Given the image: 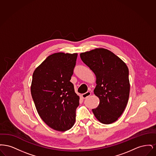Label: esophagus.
Returning <instances> with one entry per match:
<instances>
[{
  "label": "esophagus",
  "instance_id": "obj_1",
  "mask_svg": "<svg viewBox=\"0 0 156 156\" xmlns=\"http://www.w3.org/2000/svg\"><path fill=\"white\" fill-rule=\"evenodd\" d=\"M90 95H91V92H89V91H88V92H87L86 93L83 94L82 95V97L83 99H85V98H87V97L90 96Z\"/></svg>",
  "mask_w": 156,
  "mask_h": 156
}]
</instances>
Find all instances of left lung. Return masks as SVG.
Listing matches in <instances>:
<instances>
[{"label":"left lung","instance_id":"obj_1","mask_svg":"<svg viewBox=\"0 0 156 156\" xmlns=\"http://www.w3.org/2000/svg\"><path fill=\"white\" fill-rule=\"evenodd\" d=\"M80 57L97 78L94 92L100 102L92 110L95 116L106 125L116 122L124 111L129 97V69L126 64L105 48L82 52Z\"/></svg>","mask_w":156,"mask_h":156}]
</instances>
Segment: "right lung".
<instances>
[{
  "mask_svg": "<svg viewBox=\"0 0 156 156\" xmlns=\"http://www.w3.org/2000/svg\"><path fill=\"white\" fill-rule=\"evenodd\" d=\"M77 53H54L34 70L31 94L37 112L51 128L60 132L74 125L80 97L70 82Z\"/></svg>",
  "mask_w": 156,
  "mask_h": 156,
  "instance_id": "1",
  "label": "right lung"
}]
</instances>
